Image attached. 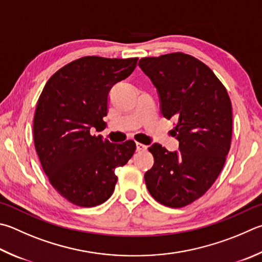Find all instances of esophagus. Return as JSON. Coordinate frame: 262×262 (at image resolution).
<instances>
[{
  "label": "esophagus",
  "instance_id": "1",
  "mask_svg": "<svg viewBox=\"0 0 262 262\" xmlns=\"http://www.w3.org/2000/svg\"><path fill=\"white\" fill-rule=\"evenodd\" d=\"M136 149H137V151H144V150L147 149V146L144 145V144H142V143H139V142H137V143H136Z\"/></svg>",
  "mask_w": 262,
  "mask_h": 262
}]
</instances>
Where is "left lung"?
<instances>
[{
	"label": "left lung",
	"mask_w": 262,
	"mask_h": 262,
	"mask_svg": "<svg viewBox=\"0 0 262 262\" xmlns=\"http://www.w3.org/2000/svg\"><path fill=\"white\" fill-rule=\"evenodd\" d=\"M139 66L159 94L163 116L177 121L172 132L179 141V151L158 143L149 147L155 164L144 175L146 188L165 206H187L212 187L226 163L232 134L229 95L210 68L182 52L145 57Z\"/></svg>",
	"instance_id": "8db88e82"
}]
</instances>
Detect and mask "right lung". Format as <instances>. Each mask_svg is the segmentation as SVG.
I'll list each match as a JSON object with an SVG mask.
<instances>
[{"label": "right lung", "mask_w": 262, "mask_h": 262, "mask_svg": "<svg viewBox=\"0 0 262 262\" xmlns=\"http://www.w3.org/2000/svg\"><path fill=\"white\" fill-rule=\"evenodd\" d=\"M137 60L82 57L57 71L40 95L33 123L35 150L52 187L74 205L106 202L118 181L116 168L136 150L134 141L110 143L90 129L105 127L108 93L129 77Z\"/></svg>", "instance_id": "obj_1"}]
</instances>
